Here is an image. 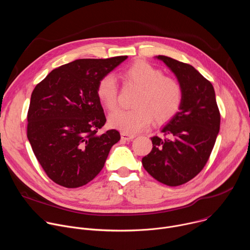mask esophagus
Returning <instances> with one entry per match:
<instances>
[{
	"label": "esophagus",
	"instance_id": "esophagus-1",
	"mask_svg": "<svg viewBox=\"0 0 250 250\" xmlns=\"http://www.w3.org/2000/svg\"><path fill=\"white\" fill-rule=\"evenodd\" d=\"M121 136H122L123 140H131L135 137L133 134H128V133H125V132H122Z\"/></svg>",
	"mask_w": 250,
	"mask_h": 250
}]
</instances>
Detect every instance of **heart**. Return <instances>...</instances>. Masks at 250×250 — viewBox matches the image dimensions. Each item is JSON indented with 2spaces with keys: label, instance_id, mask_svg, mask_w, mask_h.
Listing matches in <instances>:
<instances>
[{
  "label": "heart",
  "instance_id": "b5f03b06",
  "mask_svg": "<svg viewBox=\"0 0 250 250\" xmlns=\"http://www.w3.org/2000/svg\"><path fill=\"white\" fill-rule=\"evenodd\" d=\"M127 83L139 90L134 101L135 109L119 111L109 118L110 125L132 134L145 130L152 119L164 123L179 112L184 98L179 80L164 76L162 71L146 61H136L123 71ZM97 97L104 108L114 112L119 106V87L113 75H105L97 85Z\"/></svg>",
  "mask_w": 250,
  "mask_h": 250
}]
</instances>
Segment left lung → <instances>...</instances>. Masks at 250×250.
Wrapping results in <instances>:
<instances>
[{
	"mask_svg": "<svg viewBox=\"0 0 250 250\" xmlns=\"http://www.w3.org/2000/svg\"><path fill=\"white\" fill-rule=\"evenodd\" d=\"M183 86V103L174 118L153 136L152 150L142 165L155 180L180 186L196 177L207 164L220 131L221 114L215 90L192 65L158 55Z\"/></svg>",
	"mask_w": 250,
	"mask_h": 250,
	"instance_id": "left-lung-1",
	"label": "left lung"
}]
</instances>
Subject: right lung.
<instances>
[{
  "instance_id": "1",
  "label": "right lung",
  "mask_w": 250,
  "mask_h": 250,
  "mask_svg": "<svg viewBox=\"0 0 250 250\" xmlns=\"http://www.w3.org/2000/svg\"><path fill=\"white\" fill-rule=\"evenodd\" d=\"M127 56L78 59L53 69L31 93L26 135L50 179L65 188L86 185L100 173L116 129L98 133L106 122L97 85Z\"/></svg>"
}]
</instances>
